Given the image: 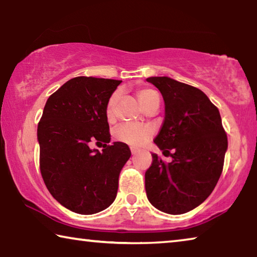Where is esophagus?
<instances>
[{"label":"esophagus","mask_w":257,"mask_h":257,"mask_svg":"<svg viewBox=\"0 0 257 257\" xmlns=\"http://www.w3.org/2000/svg\"><path fill=\"white\" fill-rule=\"evenodd\" d=\"M130 151H132V154L133 155H136L138 152H139V150L136 149V147H130Z\"/></svg>","instance_id":"esophagus-1"}]
</instances>
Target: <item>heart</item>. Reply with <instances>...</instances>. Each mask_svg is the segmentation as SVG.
<instances>
[{"mask_svg":"<svg viewBox=\"0 0 257 257\" xmlns=\"http://www.w3.org/2000/svg\"><path fill=\"white\" fill-rule=\"evenodd\" d=\"M156 94L154 90L149 88L139 89L137 92V97L143 106L145 107L150 99L155 96ZM119 93L115 92L111 95L106 104V115L107 118H112L114 113V107L116 101H118ZM154 130L151 125L147 124H139V123H122L115 129V138L120 142H123L125 144L132 146H142L146 142L150 141V138L153 136Z\"/></svg>","mask_w":257,"mask_h":257,"instance_id":"obj_1","label":"heart"}]
</instances>
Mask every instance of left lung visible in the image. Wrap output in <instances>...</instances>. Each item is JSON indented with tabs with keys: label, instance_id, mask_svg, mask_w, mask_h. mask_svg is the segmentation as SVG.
Returning a JSON list of instances; mask_svg holds the SVG:
<instances>
[{
	"label": "left lung",
	"instance_id": "8db88e82",
	"mask_svg": "<svg viewBox=\"0 0 257 257\" xmlns=\"http://www.w3.org/2000/svg\"><path fill=\"white\" fill-rule=\"evenodd\" d=\"M162 94L164 120L154 143L170 152L165 164L153 153L145 172L150 203L168 214H184L210 196L223 169L228 139L220 112L201 89L170 77H150Z\"/></svg>",
	"mask_w": 257,
	"mask_h": 257
}]
</instances>
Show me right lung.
<instances>
[{"label": "right lung", "instance_id": "obj_1", "mask_svg": "<svg viewBox=\"0 0 257 257\" xmlns=\"http://www.w3.org/2000/svg\"><path fill=\"white\" fill-rule=\"evenodd\" d=\"M121 80L76 77L52 94L37 127L40 164L47 189L78 214H95L114 202L119 176L132 152L111 141L106 104ZM102 142V152L92 150Z\"/></svg>", "mask_w": 257, "mask_h": 257}]
</instances>
